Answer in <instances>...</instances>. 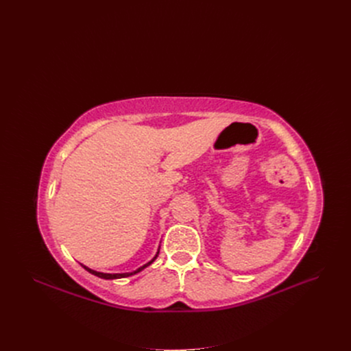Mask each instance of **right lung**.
I'll return each mask as SVG.
<instances>
[{
  "instance_id": "1",
  "label": "right lung",
  "mask_w": 351,
  "mask_h": 351,
  "mask_svg": "<svg viewBox=\"0 0 351 351\" xmlns=\"http://www.w3.org/2000/svg\"><path fill=\"white\" fill-rule=\"evenodd\" d=\"M158 256V254H156ZM156 256L154 257V259L149 262V263H146L145 266H142V267H139L138 270H135V271H131V273H115V274H110V273H99V271H95V270H90V269H88V267H85V266H82L85 270H88L89 273H92V274H95V276H98V278H101V279H122V278H128V276H132V274H136L138 271H141L142 269H145L146 266H149L155 259H156Z\"/></svg>"
}]
</instances>
